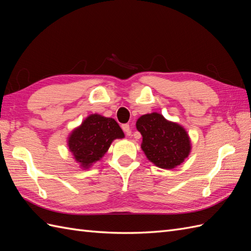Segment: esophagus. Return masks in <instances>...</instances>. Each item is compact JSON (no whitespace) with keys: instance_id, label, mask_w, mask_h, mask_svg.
<instances>
[{"instance_id":"esophagus-1","label":"esophagus","mask_w":251,"mask_h":251,"mask_svg":"<svg viewBox=\"0 0 251 251\" xmlns=\"http://www.w3.org/2000/svg\"><path fill=\"white\" fill-rule=\"evenodd\" d=\"M122 129H123V131L125 132L126 136H130V134H131V129H130V127L128 124L122 125Z\"/></svg>"}]
</instances>
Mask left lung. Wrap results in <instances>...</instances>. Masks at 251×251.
I'll return each mask as SVG.
<instances>
[{"instance_id":"obj_1","label":"left lung","mask_w":251,"mask_h":251,"mask_svg":"<svg viewBox=\"0 0 251 251\" xmlns=\"http://www.w3.org/2000/svg\"><path fill=\"white\" fill-rule=\"evenodd\" d=\"M137 129L143 137L141 149L158 168L172 170L189 156L191 142L187 131L160 113L142 115L137 121Z\"/></svg>"}]
</instances>
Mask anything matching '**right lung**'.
I'll use <instances>...</instances> for the list:
<instances>
[{"instance_id": "add662e5", "label": "right lung", "mask_w": 251, "mask_h": 251, "mask_svg": "<svg viewBox=\"0 0 251 251\" xmlns=\"http://www.w3.org/2000/svg\"><path fill=\"white\" fill-rule=\"evenodd\" d=\"M124 138V132L111 118L91 114L70 134V151L81 168L88 169L105 155L114 139Z\"/></svg>"}]
</instances>
